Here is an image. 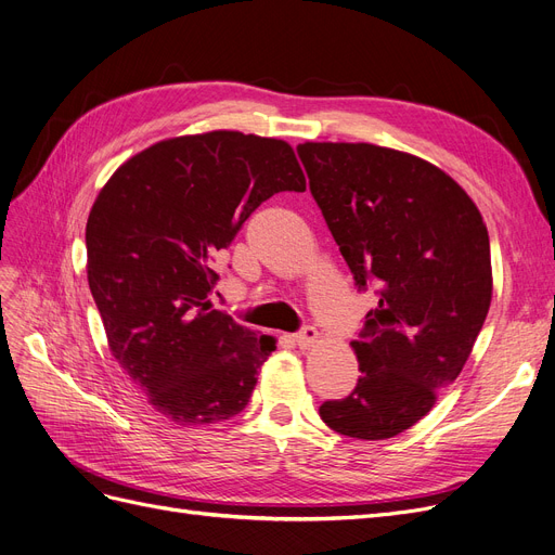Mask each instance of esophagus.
Instances as JSON below:
<instances>
[{
	"label": "esophagus",
	"instance_id": "1",
	"mask_svg": "<svg viewBox=\"0 0 555 555\" xmlns=\"http://www.w3.org/2000/svg\"><path fill=\"white\" fill-rule=\"evenodd\" d=\"M317 341H319V330H317V327H312V325L302 327V330L298 332V335H296V344H298L302 350L312 348Z\"/></svg>",
	"mask_w": 555,
	"mask_h": 555
}]
</instances>
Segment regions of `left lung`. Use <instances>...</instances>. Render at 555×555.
I'll return each instance as SVG.
<instances>
[{
    "label": "left lung",
    "instance_id": "1",
    "mask_svg": "<svg viewBox=\"0 0 555 555\" xmlns=\"http://www.w3.org/2000/svg\"><path fill=\"white\" fill-rule=\"evenodd\" d=\"M317 205L360 289L373 284L360 380L319 408L354 439H389L424 418L467 364L492 302L490 236L453 177L371 143H300Z\"/></svg>",
    "mask_w": 555,
    "mask_h": 555
}]
</instances>
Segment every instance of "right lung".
Wrapping results in <instances>:
<instances>
[{
	"instance_id": "obj_1",
	"label": "right lung",
	"mask_w": 555,
	"mask_h": 555,
	"mask_svg": "<svg viewBox=\"0 0 555 555\" xmlns=\"http://www.w3.org/2000/svg\"><path fill=\"white\" fill-rule=\"evenodd\" d=\"M280 191H305L294 147L218 129L150 145L95 197L86 271L111 354L177 426L238 414L275 350L209 296L214 255Z\"/></svg>"
}]
</instances>
